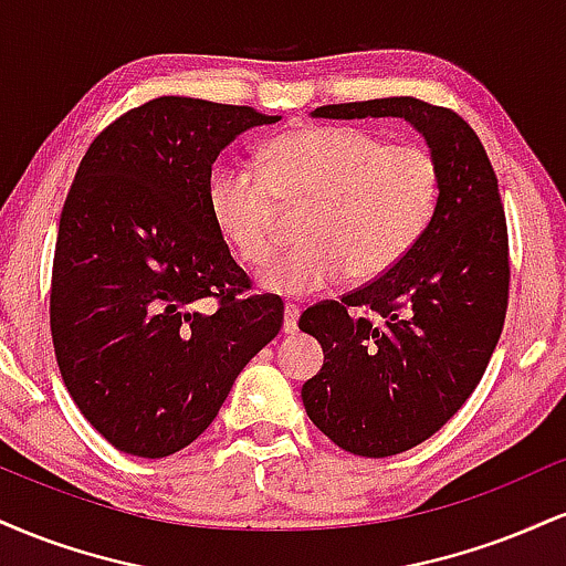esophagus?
<instances>
[{
    "instance_id": "34e87169",
    "label": "esophagus",
    "mask_w": 566,
    "mask_h": 566,
    "mask_svg": "<svg viewBox=\"0 0 566 566\" xmlns=\"http://www.w3.org/2000/svg\"><path fill=\"white\" fill-rule=\"evenodd\" d=\"M297 319H301V308L295 303L284 305V333H297Z\"/></svg>"
}]
</instances>
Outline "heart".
Segmentation results:
<instances>
[{
    "label": "heart",
    "instance_id": "b5f03b06",
    "mask_svg": "<svg viewBox=\"0 0 566 566\" xmlns=\"http://www.w3.org/2000/svg\"><path fill=\"white\" fill-rule=\"evenodd\" d=\"M441 199L439 161L423 146H391L361 127H303L265 146L263 172L226 165L207 186L212 223L244 263L274 255L279 201H314L303 247L261 271L276 295L305 297L350 274L373 282L396 269L431 226Z\"/></svg>",
    "mask_w": 566,
    "mask_h": 566
}]
</instances>
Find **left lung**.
<instances>
[{
  "label": "left lung",
  "instance_id": "obj_1",
  "mask_svg": "<svg viewBox=\"0 0 566 566\" xmlns=\"http://www.w3.org/2000/svg\"><path fill=\"white\" fill-rule=\"evenodd\" d=\"M314 116H401L441 170L437 216L405 261L297 322L324 350L301 391L308 418L346 452L388 458L433 437L490 365L509 308L505 210L482 140L452 108L405 95Z\"/></svg>",
  "mask_w": 566,
  "mask_h": 566
}]
</instances>
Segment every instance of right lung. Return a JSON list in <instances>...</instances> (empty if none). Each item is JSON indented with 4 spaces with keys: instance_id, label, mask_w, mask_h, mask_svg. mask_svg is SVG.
<instances>
[{
    "instance_id": "1",
    "label": "right lung",
    "mask_w": 566,
    "mask_h": 566,
    "mask_svg": "<svg viewBox=\"0 0 566 566\" xmlns=\"http://www.w3.org/2000/svg\"><path fill=\"white\" fill-rule=\"evenodd\" d=\"M274 122L154 97L80 161L57 226L50 329L71 399L116 450L167 458L191 444L282 329V297L252 295L207 207L218 154Z\"/></svg>"
}]
</instances>
